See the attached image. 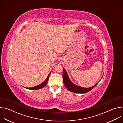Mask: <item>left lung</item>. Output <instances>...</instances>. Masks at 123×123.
I'll use <instances>...</instances> for the list:
<instances>
[{"label": "left lung", "mask_w": 123, "mask_h": 123, "mask_svg": "<svg viewBox=\"0 0 123 123\" xmlns=\"http://www.w3.org/2000/svg\"><path fill=\"white\" fill-rule=\"evenodd\" d=\"M63 81L65 87L69 91L74 93H85L93 89L94 87L99 83H97L92 87L89 88H84L81 86L75 85L69 80L67 73L64 68H63Z\"/></svg>", "instance_id": "1"}]
</instances>
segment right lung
I'll return each mask as SVG.
<instances>
[{
    "instance_id": "obj_1",
    "label": "right lung",
    "mask_w": 123,
    "mask_h": 123,
    "mask_svg": "<svg viewBox=\"0 0 123 123\" xmlns=\"http://www.w3.org/2000/svg\"><path fill=\"white\" fill-rule=\"evenodd\" d=\"M51 73V72H50ZM50 73L48 75L47 79L45 80L44 82H43L42 83H41V84L39 85L38 86H34V87H25V88L27 89H29V90H38V89H40L41 88H42V87H44L46 85H47V83H48V80H49V76L50 75Z\"/></svg>"
}]
</instances>
